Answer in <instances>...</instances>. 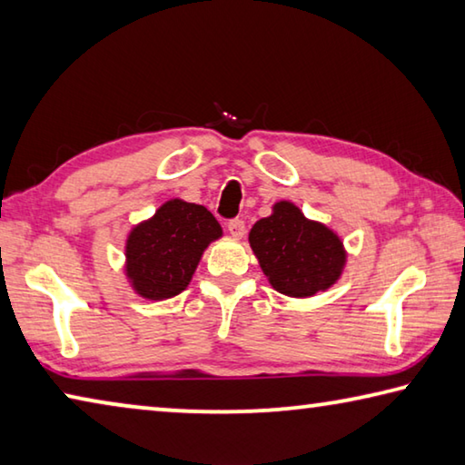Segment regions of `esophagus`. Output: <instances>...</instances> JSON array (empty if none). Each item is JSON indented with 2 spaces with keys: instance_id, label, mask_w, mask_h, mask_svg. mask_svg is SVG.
<instances>
[{
  "instance_id": "obj_1",
  "label": "esophagus",
  "mask_w": 465,
  "mask_h": 465,
  "mask_svg": "<svg viewBox=\"0 0 465 465\" xmlns=\"http://www.w3.org/2000/svg\"><path fill=\"white\" fill-rule=\"evenodd\" d=\"M227 230H230L235 240H240L243 238V233H246V223H243L242 219H232V222L227 223Z\"/></svg>"
}]
</instances>
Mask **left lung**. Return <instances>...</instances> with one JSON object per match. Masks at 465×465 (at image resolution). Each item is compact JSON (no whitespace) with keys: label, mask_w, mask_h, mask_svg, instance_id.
I'll use <instances>...</instances> for the list:
<instances>
[{"label":"left lung","mask_w":465,"mask_h":465,"mask_svg":"<svg viewBox=\"0 0 465 465\" xmlns=\"http://www.w3.org/2000/svg\"><path fill=\"white\" fill-rule=\"evenodd\" d=\"M248 240L272 289L289 297L326 291L346 264L341 238L289 201L274 203L272 213L254 223Z\"/></svg>","instance_id":"obj_1"}]
</instances>
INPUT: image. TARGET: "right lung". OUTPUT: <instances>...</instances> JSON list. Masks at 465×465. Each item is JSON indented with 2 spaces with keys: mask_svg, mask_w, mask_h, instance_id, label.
<instances>
[{
  "mask_svg": "<svg viewBox=\"0 0 465 465\" xmlns=\"http://www.w3.org/2000/svg\"><path fill=\"white\" fill-rule=\"evenodd\" d=\"M223 235L203 204L172 199L135 225L124 246V274L139 297L162 302L188 287L203 252Z\"/></svg>",
  "mask_w": 465,
  "mask_h": 465,
  "instance_id": "right-lung-1",
  "label": "right lung"
}]
</instances>
